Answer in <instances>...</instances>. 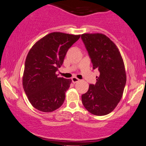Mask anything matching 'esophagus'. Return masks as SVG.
Wrapping results in <instances>:
<instances>
[{
    "instance_id": "1",
    "label": "esophagus",
    "mask_w": 146,
    "mask_h": 146,
    "mask_svg": "<svg viewBox=\"0 0 146 146\" xmlns=\"http://www.w3.org/2000/svg\"><path fill=\"white\" fill-rule=\"evenodd\" d=\"M79 81H80V80L76 77H72V81L74 83H77V82H78Z\"/></svg>"
}]
</instances>
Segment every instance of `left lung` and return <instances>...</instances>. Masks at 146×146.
<instances>
[{
	"label": "left lung",
	"instance_id": "1",
	"mask_svg": "<svg viewBox=\"0 0 146 146\" xmlns=\"http://www.w3.org/2000/svg\"><path fill=\"white\" fill-rule=\"evenodd\" d=\"M81 39L88 52L93 69L100 74L96 83L90 85L82 103L88 112L97 116L110 113L121 99L126 83L123 60L119 49L103 34H83Z\"/></svg>",
	"mask_w": 146,
	"mask_h": 146
}]
</instances>
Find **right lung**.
Masks as SVG:
<instances>
[{
  "label": "right lung",
  "mask_w": 146,
  "mask_h": 146,
  "mask_svg": "<svg viewBox=\"0 0 146 146\" xmlns=\"http://www.w3.org/2000/svg\"><path fill=\"white\" fill-rule=\"evenodd\" d=\"M81 35L52 32L30 49L25 63L23 86L29 102L38 110L50 112L64 102L71 79L56 74L67 52Z\"/></svg>",
  "instance_id": "right-lung-1"
}]
</instances>
